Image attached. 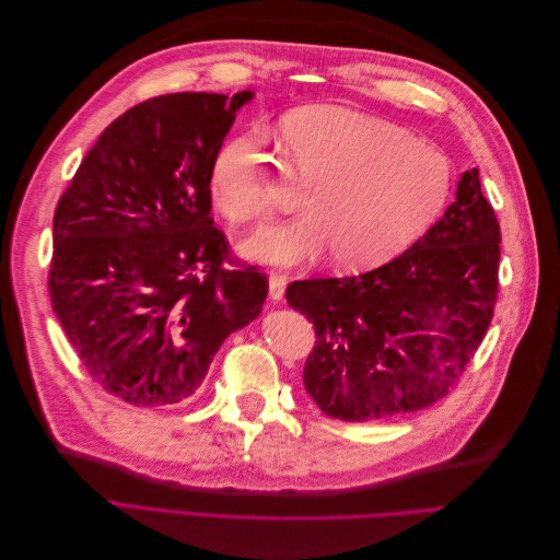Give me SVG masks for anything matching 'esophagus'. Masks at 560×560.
Listing matches in <instances>:
<instances>
[{
    "label": "esophagus",
    "instance_id": "obj_1",
    "mask_svg": "<svg viewBox=\"0 0 560 560\" xmlns=\"http://www.w3.org/2000/svg\"><path fill=\"white\" fill-rule=\"evenodd\" d=\"M287 276H282V273H278V271H271V276H269V296L273 299V301H280L282 296H284V289H287Z\"/></svg>",
    "mask_w": 560,
    "mask_h": 560
}]
</instances>
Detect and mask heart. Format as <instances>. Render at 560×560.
<instances>
[{
	"instance_id": "obj_1",
	"label": "heart",
	"mask_w": 560,
	"mask_h": 560,
	"mask_svg": "<svg viewBox=\"0 0 560 560\" xmlns=\"http://www.w3.org/2000/svg\"><path fill=\"white\" fill-rule=\"evenodd\" d=\"M287 166L310 217L255 234L250 257L303 264L335 253L341 269H366L431 223L448 191V162L431 143L392 122L341 106H312L280 125ZM211 200L234 223L276 214V182L255 141L221 150L209 177Z\"/></svg>"
}]
</instances>
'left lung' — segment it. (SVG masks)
Masks as SVG:
<instances>
[{"label": "left lung", "mask_w": 560, "mask_h": 560, "mask_svg": "<svg viewBox=\"0 0 560 560\" xmlns=\"http://www.w3.org/2000/svg\"><path fill=\"white\" fill-rule=\"evenodd\" d=\"M501 228L478 168L456 202L392 261L351 278L287 287L316 341L303 383L343 421H374L438 404L463 376L494 316Z\"/></svg>", "instance_id": "obj_1"}]
</instances>
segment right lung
<instances>
[{"label":"right lung","instance_id":"1","mask_svg":"<svg viewBox=\"0 0 560 560\" xmlns=\"http://www.w3.org/2000/svg\"><path fill=\"white\" fill-rule=\"evenodd\" d=\"M253 97L171 93L131 106L55 211L49 301L86 374L129 406L184 404L269 278L211 219V166Z\"/></svg>","mask_w":560,"mask_h":560}]
</instances>
